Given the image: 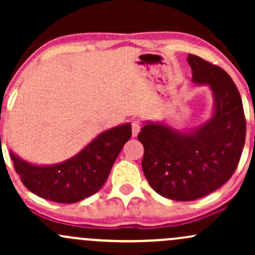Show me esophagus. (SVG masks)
Masks as SVG:
<instances>
[{
  "label": "esophagus",
  "mask_w": 255,
  "mask_h": 255,
  "mask_svg": "<svg viewBox=\"0 0 255 255\" xmlns=\"http://www.w3.org/2000/svg\"><path fill=\"white\" fill-rule=\"evenodd\" d=\"M140 128H141V124H140V121L134 120V121L131 122V135L136 136L137 134H139Z\"/></svg>",
  "instance_id": "esophagus-1"
}]
</instances>
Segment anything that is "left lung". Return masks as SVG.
<instances>
[{"label":"left lung","instance_id":"1","mask_svg":"<svg viewBox=\"0 0 255 255\" xmlns=\"http://www.w3.org/2000/svg\"><path fill=\"white\" fill-rule=\"evenodd\" d=\"M187 61L193 83L212 91L211 118L189 130L147 121L137 135L146 180L158 194L176 201L195 200L223 186L238 168L246 139L242 99L230 75L195 55Z\"/></svg>","mask_w":255,"mask_h":255}]
</instances>
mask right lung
<instances>
[{
    "label": "right lung",
    "mask_w": 255,
    "mask_h": 255,
    "mask_svg": "<svg viewBox=\"0 0 255 255\" xmlns=\"http://www.w3.org/2000/svg\"><path fill=\"white\" fill-rule=\"evenodd\" d=\"M131 136L130 124L102 131L69 159L37 165L10 151L21 182L38 197L61 204H73L97 193L109 176L122 147Z\"/></svg>",
    "instance_id": "add662e5"
}]
</instances>
